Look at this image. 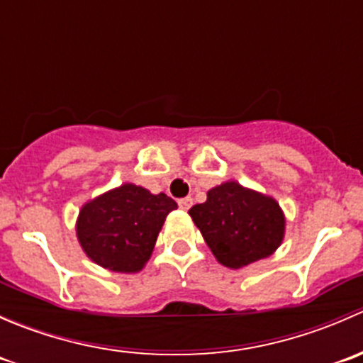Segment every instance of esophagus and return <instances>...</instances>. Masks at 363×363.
<instances>
[{
    "mask_svg": "<svg viewBox=\"0 0 363 363\" xmlns=\"http://www.w3.org/2000/svg\"><path fill=\"white\" fill-rule=\"evenodd\" d=\"M192 197H182L180 201H178V206L182 208V210H189L190 206H192Z\"/></svg>",
    "mask_w": 363,
    "mask_h": 363,
    "instance_id": "obj_1",
    "label": "esophagus"
}]
</instances>
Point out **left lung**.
Wrapping results in <instances>:
<instances>
[{"mask_svg":"<svg viewBox=\"0 0 363 363\" xmlns=\"http://www.w3.org/2000/svg\"><path fill=\"white\" fill-rule=\"evenodd\" d=\"M189 215L218 263L235 270L272 256L284 238L277 201L236 182L208 190L206 201L194 204Z\"/></svg>","mask_w":363,"mask_h":363,"instance_id":"left-lung-1","label":"left lung"}]
</instances>
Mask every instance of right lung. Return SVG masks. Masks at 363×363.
Masks as SVG:
<instances>
[{
	"mask_svg": "<svg viewBox=\"0 0 363 363\" xmlns=\"http://www.w3.org/2000/svg\"><path fill=\"white\" fill-rule=\"evenodd\" d=\"M177 208L164 192L152 194L134 183H123L81 208L77 240L99 267L135 274L150 259L164 220Z\"/></svg>",
	"mask_w": 363,
	"mask_h": 363,
	"instance_id": "right-lung-1",
	"label": "right lung"
}]
</instances>
